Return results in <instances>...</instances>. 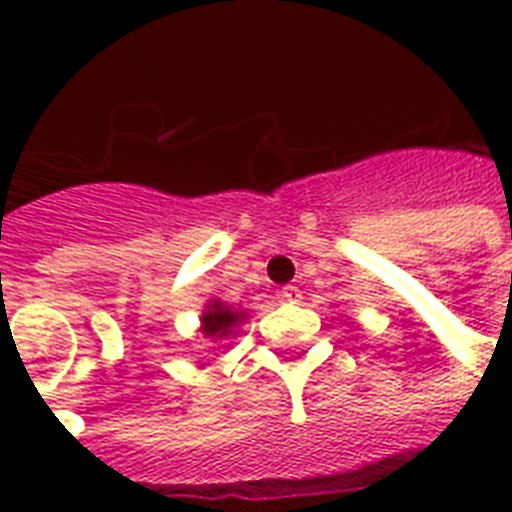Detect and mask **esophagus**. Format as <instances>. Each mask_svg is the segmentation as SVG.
Returning a JSON list of instances; mask_svg holds the SVG:
<instances>
[{"mask_svg":"<svg viewBox=\"0 0 512 512\" xmlns=\"http://www.w3.org/2000/svg\"><path fill=\"white\" fill-rule=\"evenodd\" d=\"M281 300H284V303H300V300H303V292L297 287H284L281 289Z\"/></svg>","mask_w":512,"mask_h":512,"instance_id":"obj_1","label":"esophagus"}]
</instances>
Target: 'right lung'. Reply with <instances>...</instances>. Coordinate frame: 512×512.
Instances as JSON below:
<instances>
[{
  "label": "right lung",
  "mask_w": 512,
  "mask_h": 512,
  "mask_svg": "<svg viewBox=\"0 0 512 512\" xmlns=\"http://www.w3.org/2000/svg\"><path fill=\"white\" fill-rule=\"evenodd\" d=\"M244 319H247V313L239 311V308L212 300L207 311L201 313V335L212 337V340H225L228 335H233V329L239 327Z\"/></svg>",
  "instance_id": "1"
}]
</instances>
